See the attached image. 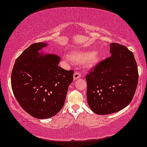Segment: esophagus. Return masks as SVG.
<instances>
[{
    "instance_id": "34e87169",
    "label": "esophagus",
    "mask_w": 147,
    "mask_h": 147,
    "mask_svg": "<svg viewBox=\"0 0 147 147\" xmlns=\"http://www.w3.org/2000/svg\"><path fill=\"white\" fill-rule=\"evenodd\" d=\"M81 73L80 71H76L75 73L74 74V80H78V79L80 78H81Z\"/></svg>"
}]
</instances>
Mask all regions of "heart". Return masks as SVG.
<instances>
[{"label": "heart", "instance_id": "b5f03b06", "mask_svg": "<svg viewBox=\"0 0 147 147\" xmlns=\"http://www.w3.org/2000/svg\"><path fill=\"white\" fill-rule=\"evenodd\" d=\"M100 53L98 51H93L91 53L83 51H74L69 55V56H66L67 60L81 64L84 63L87 67H92L98 64L100 60Z\"/></svg>", "mask_w": 147, "mask_h": 147}]
</instances>
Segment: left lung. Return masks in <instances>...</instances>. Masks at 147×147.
Returning a JSON list of instances; mask_svg holds the SVG:
<instances>
[{
	"label": "left lung",
	"instance_id": "obj_1",
	"mask_svg": "<svg viewBox=\"0 0 147 147\" xmlns=\"http://www.w3.org/2000/svg\"><path fill=\"white\" fill-rule=\"evenodd\" d=\"M111 56L101 61L85 77L88 105L94 113L118 112L131 102L138 83L137 65L125 46L110 44Z\"/></svg>",
	"mask_w": 147,
	"mask_h": 147
}]
</instances>
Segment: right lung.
Wrapping results in <instances>:
<instances>
[{
    "instance_id": "obj_1",
    "label": "right lung",
    "mask_w": 147,
    "mask_h": 147,
    "mask_svg": "<svg viewBox=\"0 0 147 147\" xmlns=\"http://www.w3.org/2000/svg\"><path fill=\"white\" fill-rule=\"evenodd\" d=\"M47 45H30L16 60L11 76L17 101L25 111L39 119L51 118L62 109L74 78V70L58 66L59 56L38 53Z\"/></svg>"
}]
</instances>
